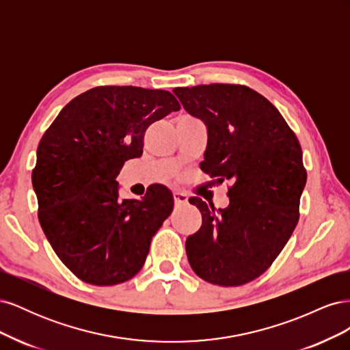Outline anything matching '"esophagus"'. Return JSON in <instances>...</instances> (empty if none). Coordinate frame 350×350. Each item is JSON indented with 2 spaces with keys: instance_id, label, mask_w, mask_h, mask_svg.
Here are the masks:
<instances>
[{
  "instance_id": "1",
  "label": "esophagus",
  "mask_w": 350,
  "mask_h": 350,
  "mask_svg": "<svg viewBox=\"0 0 350 350\" xmlns=\"http://www.w3.org/2000/svg\"><path fill=\"white\" fill-rule=\"evenodd\" d=\"M174 201H175V204H176V206H179V204H185L187 201H188V197H187V194H185V193L175 191V193H174Z\"/></svg>"
}]
</instances>
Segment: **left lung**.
<instances>
[{"instance_id": "obj_1", "label": "left lung", "mask_w": 350, "mask_h": 350, "mask_svg": "<svg viewBox=\"0 0 350 350\" xmlns=\"http://www.w3.org/2000/svg\"><path fill=\"white\" fill-rule=\"evenodd\" d=\"M174 93L207 125L200 169L219 184L229 183L226 208L189 198L203 217L185 242L189 266L208 283L245 284L271 266L299 220L306 183L299 140L278 108L243 84H200Z\"/></svg>"}]
</instances>
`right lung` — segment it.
I'll list each match as a JSON object with an SVG mask.
<instances>
[{"instance_id":"right-lung-1","label":"right lung","mask_w":350,"mask_h":350,"mask_svg":"<svg viewBox=\"0 0 350 350\" xmlns=\"http://www.w3.org/2000/svg\"><path fill=\"white\" fill-rule=\"evenodd\" d=\"M181 105L171 92L99 86L68 102L38 146L31 184L51 247L80 280L112 286L143 267L150 241L172 213L161 184L120 200V169L143 154L144 133Z\"/></svg>"}]
</instances>
